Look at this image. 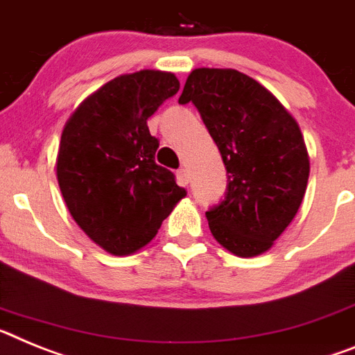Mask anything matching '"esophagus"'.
I'll use <instances>...</instances> for the list:
<instances>
[{
    "instance_id": "1",
    "label": "esophagus",
    "mask_w": 355,
    "mask_h": 355,
    "mask_svg": "<svg viewBox=\"0 0 355 355\" xmlns=\"http://www.w3.org/2000/svg\"><path fill=\"white\" fill-rule=\"evenodd\" d=\"M177 178H178V182H180L182 186H187V184H189V173H187V169L186 168L178 169Z\"/></svg>"
}]
</instances>
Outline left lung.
<instances>
[{
  "label": "left lung",
  "mask_w": 355,
  "mask_h": 355,
  "mask_svg": "<svg viewBox=\"0 0 355 355\" xmlns=\"http://www.w3.org/2000/svg\"><path fill=\"white\" fill-rule=\"evenodd\" d=\"M178 103H193L220 150L227 191L205 216L239 257L270 250L297 214L309 157L297 121L268 89L236 69H195Z\"/></svg>",
  "instance_id": "1"
}]
</instances>
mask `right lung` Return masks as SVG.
Masks as SVG:
<instances>
[{"instance_id":"right-lung-1","label":"right lung","mask_w":355,"mask_h":355,"mask_svg":"<svg viewBox=\"0 0 355 355\" xmlns=\"http://www.w3.org/2000/svg\"><path fill=\"white\" fill-rule=\"evenodd\" d=\"M180 89L177 76L139 71L110 80L66 123L57 157L64 202L80 229L114 255L152 241L186 189L155 162L148 118Z\"/></svg>"}]
</instances>
